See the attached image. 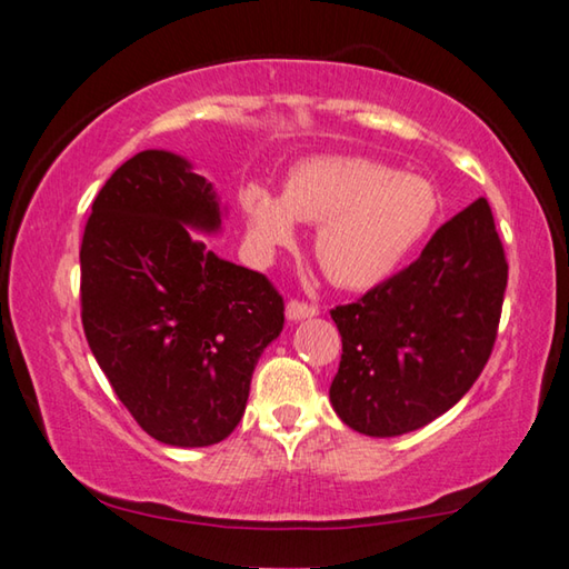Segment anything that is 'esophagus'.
<instances>
[{
	"label": "esophagus",
	"instance_id": "obj_1",
	"mask_svg": "<svg viewBox=\"0 0 569 569\" xmlns=\"http://www.w3.org/2000/svg\"><path fill=\"white\" fill-rule=\"evenodd\" d=\"M319 313V306L316 303H306V301H298V298H293V301H288L286 306V316L291 321H301V319H311V316Z\"/></svg>",
	"mask_w": 569,
	"mask_h": 569
}]
</instances>
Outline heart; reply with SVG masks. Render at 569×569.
<instances>
[{"label": "heart", "instance_id": "1", "mask_svg": "<svg viewBox=\"0 0 569 569\" xmlns=\"http://www.w3.org/2000/svg\"><path fill=\"white\" fill-rule=\"evenodd\" d=\"M250 243L273 253L296 240V220L319 226L316 258L333 283L366 288L387 278L427 233L439 200L423 178L377 160L326 156L291 170L283 196L263 182L240 188Z\"/></svg>", "mask_w": 569, "mask_h": 569}]
</instances>
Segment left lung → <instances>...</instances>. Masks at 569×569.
Returning <instances> with one entry per match:
<instances>
[{"label": "left lung", "mask_w": 569, "mask_h": 569, "mask_svg": "<svg viewBox=\"0 0 569 569\" xmlns=\"http://www.w3.org/2000/svg\"><path fill=\"white\" fill-rule=\"evenodd\" d=\"M507 258L479 198L421 256L356 303L336 306L343 353L331 403L366 437L427 427L471 389L495 349Z\"/></svg>", "instance_id": "1"}]
</instances>
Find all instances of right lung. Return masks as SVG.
<instances>
[{
    "label": "right lung",
    "mask_w": 569,
    "mask_h": 569,
    "mask_svg": "<svg viewBox=\"0 0 569 569\" xmlns=\"http://www.w3.org/2000/svg\"><path fill=\"white\" fill-rule=\"evenodd\" d=\"M188 226L220 228L216 190L188 158L142 150L122 162L84 226L82 329L152 439L210 447L243 417L256 363L283 331V296Z\"/></svg>",
    "instance_id": "1"
}]
</instances>
